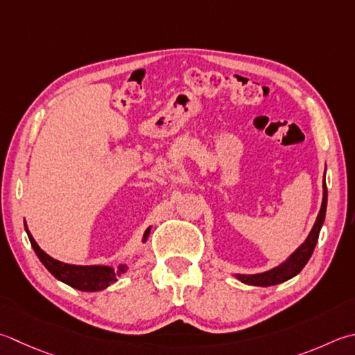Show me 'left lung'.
<instances>
[{"label": "left lung", "mask_w": 355, "mask_h": 355, "mask_svg": "<svg viewBox=\"0 0 355 355\" xmlns=\"http://www.w3.org/2000/svg\"><path fill=\"white\" fill-rule=\"evenodd\" d=\"M326 203H328V189H326V183L323 180V201H322V209L318 212V217L315 220V225L312 227L311 234L308 235L306 241L297 249V251L289 257V259L280 265L279 268H274L268 270V272L263 274H255V275H235L237 279L246 284H252V286H272V284H279L286 282L289 279L295 277L300 270L304 268V265L309 261L312 252H314L318 234H320L322 225L324 221V214H326Z\"/></svg>", "instance_id": "left-lung-1"}]
</instances>
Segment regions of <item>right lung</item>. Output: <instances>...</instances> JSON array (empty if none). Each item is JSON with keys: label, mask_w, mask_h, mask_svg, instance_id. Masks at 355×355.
Returning a JSON list of instances; mask_svg holds the SVG:
<instances>
[{"label": "right lung", "mask_w": 355, "mask_h": 355, "mask_svg": "<svg viewBox=\"0 0 355 355\" xmlns=\"http://www.w3.org/2000/svg\"><path fill=\"white\" fill-rule=\"evenodd\" d=\"M27 237L31 240V245L33 248L35 254L38 255L40 261L43 263L46 269L51 272L55 279L61 280L62 283L69 284L75 289L80 291H101L104 288H107L109 284H112L116 282V277L112 268L107 266H73V265H67V263H61L58 260L49 257L44 251H41L40 246L37 245V241L33 240L31 232L27 231V226L24 223ZM150 227L146 229L143 241L148 240ZM128 269V266H120L118 268V272H124Z\"/></svg>", "instance_id": "obj_1"}]
</instances>
